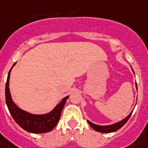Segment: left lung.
Wrapping results in <instances>:
<instances>
[{"label": "left lung", "mask_w": 148, "mask_h": 148, "mask_svg": "<svg viewBox=\"0 0 148 148\" xmlns=\"http://www.w3.org/2000/svg\"><path fill=\"white\" fill-rule=\"evenodd\" d=\"M131 69H132V67H131ZM132 70H133V69H132ZM133 72H134V70H133ZM136 87H137V83H136ZM132 112H130V114H129L127 117L124 118L123 120H122L121 121H119V122H117V123L111 124V125L100 126V125H97V124H95V123H92V122H90V121H87V122H88V123L90 124V127H91L93 130H95L96 131H98V132H100V133L115 132V131L119 130L120 128L122 127H123V126L127 122V121L129 120V118L130 117V116H131V114H132Z\"/></svg>", "instance_id": "obj_1"}]
</instances>
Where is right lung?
<instances>
[{"label":"right lung","instance_id":"right-lung-1","mask_svg":"<svg viewBox=\"0 0 148 148\" xmlns=\"http://www.w3.org/2000/svg\"><path fill=\"white\" fill-rule=\"evenodd\" d=\"M16 63L17 62L14 64L9 71L5 86V99L9 112L16 123L27 132L35 134L49 132L53 130L54 127L57 125L61 116L62 109L66 104V99L69 98V96L62 99V101L51 112L45 114H32L20 109L12 100L9 90V79L11 71Z\"/></svg>","mask_w":148,"mask_h":148}]
</instances>
